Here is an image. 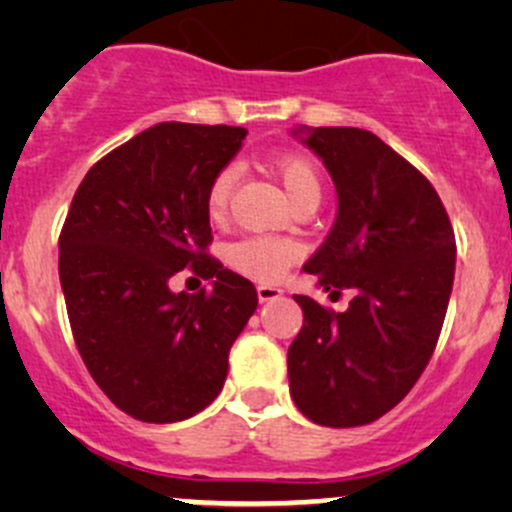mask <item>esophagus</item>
Segmentation results:
<instances>
[{"label": "esophagus", "mask_w": 512, "mask_h": 512, "mask_svg": "<svg viewBox=\"0 0 512 512\" xmlns=\"http://www.w3.org/2000/svg\"><path fill=\"white\" fill-rule=\"evenodd\" d=\"M282 294L285 292L275 285H257V297H260V302H275V299H280Z\"/></svg>", "instance_id": "obj_1"}]
</instances>
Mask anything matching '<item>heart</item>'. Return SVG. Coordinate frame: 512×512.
<instances>
[{"label": "heart", "mask_w": 512, "mask_h": 512, "mask_svg": "<svg viewBox=\"0 0 512 512\" xmlns=\"http://www.w3.org/2000/svg\"><path fill=\"white\" fill-rule=\"evenodd\" d=\"M272 173L280 180L282 190L289 198V203L299 205L304 200L322 198V180H319L317 168L309 163L307 158L299 156H277L270 163ZM237 168L235 165H225L223 170L215 173L210 180L208 195H205V205H208V215L213 220L225 218L227 203H230V193L235 188ZM302 250L297 242L285 240V237H270V235H252L242 237L235 245L227 247V265L237 270L240 275L250 277L257 282H277L285 277V272L294 262L299 260Z\"/></svg>", "instance_id": "heart-1"}]
</instances>
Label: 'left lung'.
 Segmentation results:
<instances>
[{"label": "left lung", "mask_w": 512, "mask_h": 512, "mask_svg": "<svg viewBox=\"0 0 512 512\" xmlns=\"http://www.w3.org/2000/svg\"><path fill=\"white\" fill-rule=\"evenodd\" d=\"M292 136L322 158L337 190L332 230L302 270L354 299L329 312L294 294L304 324L287 352L289 394L314 423L364 426L414 389L436 349L456 237L433 185L379 136L344 126H297Z\"/></svg>", "instance_id": "obj_1"}]
</instances>
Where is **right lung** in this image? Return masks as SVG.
Segmentation results:
<instances>
[{
  "instance_id": "add662e5",
  "label": "right lung",
  "mask_w": 512,
  "mask_h": 512,
  "mask_svg": "<svg viewBox=\"0 0 512 512\" xmlns=\"http://www.w3.org/2000/svg\"><path fill=\"white\" fill-rule=\"evenodd\" d=\"M245 128L165 121L86 173L59 237V280L86 369L128 416L175 423L223 391L227 354L257 309L250 280L205 255L210 180ZM190 266L210 293H173Z\"/></svg>"
}]
</instances>
